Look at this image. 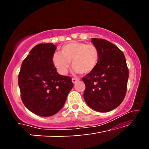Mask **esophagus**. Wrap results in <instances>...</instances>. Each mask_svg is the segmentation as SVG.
I'll return each mask as SVG.
<instances>
[{"instance_id": "34e87169", "label": "esophagus", "mask_w": 149, "mask_h": 149, "mask_svg": "<svg viewBox=\"0 0 149 149\" xmlns=\"http://www.w3.org/2000/svg\"><path fill=\"white\" fill-rule=\"evenodd\" d=\"M79 80V79H76V78H72V83H74H74H76Z\"/></svg>"}]
</instances>
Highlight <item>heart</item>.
I'll return each mask as SVG.
<instances>
[{
  "instance_id": "obj_1",
  "label": "heart",
  "mask_w": 149,
  "mask_h": 149,
  "mask_svg": "<svg viewBox=\"0 0 149 149\" xmlns=\"http://www.w3.org/2000/svg\"><path fill=\"white\" fill-rule=\"evenodd\" d=\"M61 54L56 53L52 57L53 64L60 74L68 72L70 62L77 73L87 74L92 72L98 64L100 54L92 44L72 41L63 45Z\"/></svg>"
}]
</instances>
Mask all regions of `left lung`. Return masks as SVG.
Instances as JSON below:
<instances>
[{"label":"left lung","mask_w":149,"mask_h":149,"mask_svg":"<svg viewBox=\"0 0 149 149\" xmlns=\"http://www.w3.org/2000/svg\"><path fill=\"white\" fill-rule=\"evenodd\" d=\"M100 54L98 64L82 80L87 105L95 111L107 113L121 104L125 96L129 70L125 56L117 46L102 38L91 39Z\"/></svg>","instance_id":"left-lung-1"}]
</instances>
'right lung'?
<instances>
[{
  "mask_svg": "<svg viewBox=\"0 0 149 149\" xmlns=\"http://www.w3.org/2000/svg\"><path fill=\"white\" fill-rule=\"evenodd\" d=\"M56 49L53 43L34 47L22 62L18 76L24 104L42 117L52 116L62 109L73 87L71 77L58 74L53 64Z\"/></svg>",
  "mask_w": 149,
  "mask_h": 149,
  "instance_id": "right-lung-1",
  "label": "right lung"
}]
</instances>
